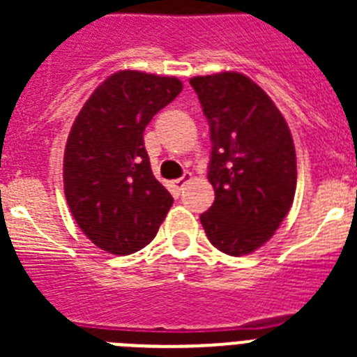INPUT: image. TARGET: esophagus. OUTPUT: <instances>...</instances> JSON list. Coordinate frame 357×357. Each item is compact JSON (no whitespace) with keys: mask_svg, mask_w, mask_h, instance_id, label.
I'll return each mask as SVG.
<instances>
[{"mask_svg":"<svg viewBox=\"0 0 357 357\" xmlns=\"http://www.w3.org/2000/svg\"><path fill=\"white\" fill-rule=\"evenodd\" d=\"M189 181H191V173L185 172L184 175L181 176V178H176V181L172 182V189H173V191H175V193H181V189L184 188V185L188 184Z\"/></svg>","mask_w":357,"mask_h":357,"instance_id":"esophagus-1","label":"esophagus"}]
</instances>
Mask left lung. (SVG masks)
Masks as SVG:
<instances>
[{"label": "left lung", "instance_id": "obj_1", "mask_svg": "<svg viewBox=\"0 0 357 357\" xmlns=\"http://www.w3.org/2000/svg\"><path fill=\"white\" fill-rule=\"evenodd\" d=\"M209 123L207 178L214 202L200 222L218 250L245 255L263 247L288 214L296 157L288 123L259 85L239 73L189 80Z\"/></svg>", "mask_w": 357, "mask_h": 357}]
</instances>
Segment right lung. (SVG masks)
<instances>
[{"label": "right lung", "mask_w": 357, "mask_h": 357, "mask_svg": "<svg viewBox=\"0 0 357 357\" xmlns=\"http://www.w3.org/2000/svg\"><path fill=\"white\" fill-rule=\"evenodd\" d=\"M182 91V82L139 71L107 78L82 107L64 153L73 218L98 248L128 255L146 247L173 206L151 173L144 128Z\"/></svg>", "instance_id": "obj_1"}]
</instances>
